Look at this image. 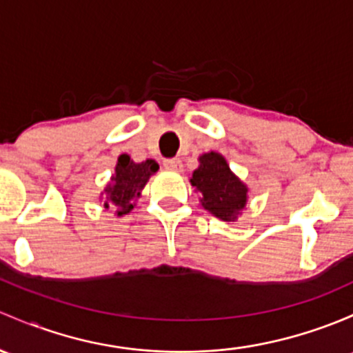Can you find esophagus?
<instances>
[{"label": "esophagus", "mask_w": 353, "mask_h": 353, "mask_svg": "<svg viewBox=\"0 0 353 353\" xmlns=\"http://www.w3.org/2000/svg\"><path fill=\"white\" fill-rule=\"evenodd\" d=\"M164 167L167 170H172V172H181L183 169V162L179 159H165Z\"/></svg>", "instance_id": "esophagus-1"}]
</instances>
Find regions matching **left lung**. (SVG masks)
Returning a JSON list of instances; mask_svg holds the SVG:
<instances>
[{
	"label": "left lung",
	"instance_id": "left-lung-1",
	"mask_svg": "<svg viewBox=\"0 0 353 353\" xmlns=\"http://www.w3.org/2000/svg\"><path fill=\"white\" fill-rule=\"evenodd\" d=\"M191 184L201 192L199 201L203 208L223 221H235L247 205L248 188L230 170L225 157L218 152H208L199 157Z\"/></svg>",
	"mask_w": 353,
	"mask_h": 353
}]
</instances>
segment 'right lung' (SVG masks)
I'll return each mask as SVG.
<instances>
[{"mask_svg": "<svg viewBox=\"0 0 353 353\" xmlns=\"http://www.w3.org/2000/svg\"><path fill=\"white\" fill-rule=\"evenodd\" d=\"M157 170L159 164L152 159H147V161L137 164L130 159V155H120L117 167H114L113 177H111V183L105 188V208H110L111 203V205L117 206L118 216L130 213L135 206L137 198H140L142 189L145 188L147 181Z\"/></svg>", "mask_w": 353, "mask_h": 353, "instance_id": "add662e5", "label": "right lung"}]
</instances>
